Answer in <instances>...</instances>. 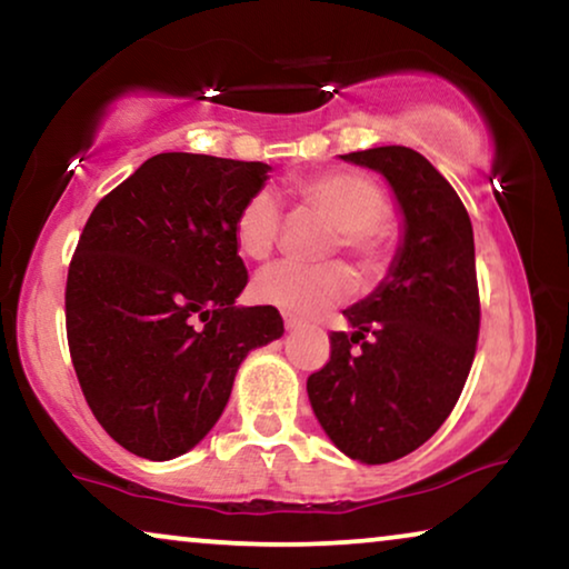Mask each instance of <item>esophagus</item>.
I'll return each instance as SVG.
<instances>
[{"label":"esophagus","mask_w":569,"mask_h":569,"mask_svg":"<svg viewBox=\"0 0 569 569\" xmlns=\"http://www.w3.org/2000/svg\"><path fill=\"white\" fill-rule=\"evenodd\" d=\"M302 326H306V323H302L300 318H295V316H290V313H284V329H287V331H300Z\"/></svg>","instance_id":"1"}]
</instances>
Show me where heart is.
<instances>
[{"label": "heart", "instance_id": "1", "mask_svg": "<svg viewBox=\"0 0 569 569\" xmlns=\"http://www.w3.org/2000/svg\"><path fill=\"white\" fill-rule=\"evenodd\" d=\"M295 199L308 212L323 217L339 230V243L368 274H380L391 261V243L383 230L388 199L386 191L362 173L329 170L302 178L292 186ZM282 209L271 191L259 189L240 204L232 220V238L238 251L248 259H267L274 251ZM355 292V279L347 267H295L274 263L253 279V298L263 306H274L282 313L313 318L326 308L339 306Z\"/></svg>", "mask_w": 569, "mask_h": 569}]
</instances>
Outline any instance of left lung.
<instances>
[{
  "instance_id": "left-lung-1",
  "label": "left lung",
  "mask_w": 569,
  "mask_h": 569,
  "mask_svg": "<svg viewBox=\"0 0 569 569\" xmlns=\"http://www.w3.org/2000/svg\"><path fill=\"white\" fill-rule=\"evenodd\" d=\"M339 158L386 178L401 240L383 282L341 310L352 331H331V360L308 378V399L341 453L391 463L440 430L469 378L479 339L473 230L453 186L409 147Z\"/></svg>"
}]
</instances>
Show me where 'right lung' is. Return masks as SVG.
<instances>
[{"mask_svg": "<svg viewBox=\"0 0 569 569\" xmlns=\"http://www.w3.org/2000/svg\"><path fill=\"white\" fill-rule=\"evenodd\" d=\"M267 162L160 152L98 201L67 277L69 355L88 407L129 453L170 461L228 407L240 362L284 333L238 308L232 220Z\"/></svg>", "mask_w": 569, "mask_h": 569, "instance_id": "1", "label": "right lung"}]
</instances>
